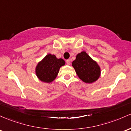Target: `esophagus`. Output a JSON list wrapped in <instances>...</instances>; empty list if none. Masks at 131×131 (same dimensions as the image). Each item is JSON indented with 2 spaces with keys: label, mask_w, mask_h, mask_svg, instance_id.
<instances>
[{
  "label": "esophagus",
  "mask_w": 131,
  "mask_h": 131,
  "mask_svg": "<svg viewBox=\"0 0 131 131\" xmlns=\"http://www.w3.org/2000/svg\"><path fill=\"white\" fill-rule=\"evenodd\" d=\"M66 64H67V65H70V59H67V61H66Z\"/></svg>",
  "instance_id": "obj_1"
}]
</instances>
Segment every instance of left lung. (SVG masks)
Listing matches in <instances>:
<instances>
[{
    "label": "left lung",
    "instance_id": "8db88e82",
    "mask_svg": "<svg viewBox=\"0 0 131 131\" xmlns=\"http://www.w3.org/2000/svg\"><path fill=\"white\" fill-rule=\"evenodd\" d=\"M72 66L79 79L86 83H94L101 75L100 66L85 51L76 56Z\"/></svg>",
    "mask_w": 131,
    "mask_h": 131
}]
</instances>
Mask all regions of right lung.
I'll use <instances>...</instances> for the list:
<instances>
[{"label":"right lung","mask_w":131,"mask_h":131,"mask_svg":"<svg viewBox=\"0 0 131 131\" xmlns=\"http://www.w3.org/2000/svg\"><path fill=\"white\" fill-rule=\"evenodd\" d=\"M65 64L66 62L62 59H58L54 54H48L38 63L35 73L39 80L51 83L55 80L60 68Z\"/></svg>","instance_id":"obj_1"}]
</instances>
